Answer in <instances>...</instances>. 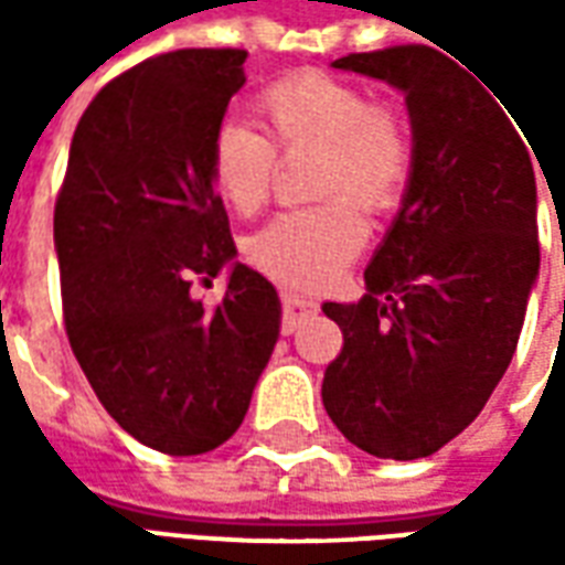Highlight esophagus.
<instances>
[{"mask_svg": "<svg viewBox=\"0 0 565 565\" xmlns=\"http://www.w3.org/2000/svg\"><path fill=\"white\" fill-rule=\"evenodd\" d=\"M284 299V332H294L296 323L311 315V311H318V302H311L306 296L294 294V290H281Z\"/></svg>", "mask_w": 565, "mask_h": 565, "instance_id": "esophagus-1", "label": "esophagus"}]
</instances>
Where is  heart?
I'll list each match as a JSON object with an SVG mask.
<instances>
[{
	"mask_svg": "<svg viewBox=\"0 0 565 565\" xmlns=\"http://www.w3.org/2000/svg\"><path fill=\"white\" fill-rule=\"evenodd\" d=\"M263 132L223 120L211 132L209 174L217 196L235 214L266 205L278 150H318V205L275 214L247 238V259L290 287H318L360 254L369 226L363 211L384 214L399 205L412 178V139L391 108L372 105L360 84L306 68L257 93ZM349 196L344 198L343 193Z\"/></svg>",
	"mask_w": 565,
	"mask_h": 565,
	"instance_id": "obj_1",
	"label": "heart"
}]
</instances>
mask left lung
<instances>
[{"label": "left lung", "mask_w": 565, "mask_h": 565, "mask_svg": "<svg viewBox=\"0 0 565 565\" xmlns=\"http://www.w3.org/2000/svg\"><path fill=\"white\" fill-rule=\"evenodd\" d=\"M332 68L403 93L412 178L363 299L323 302L344 344L320 396L351 445L420 460L481 415L514 356L539 278L533 162L509 108L426 44Z\"/></svg>", "instance_id": "1"}]
</instances>
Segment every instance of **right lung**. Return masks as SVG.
Here are the masks:
<instances>
[{"instance_id":"obj_1","label":"right lung","mask_w":565,"mask_h":565,"mask_svg":"<svg viewBox=\"0 0 565 565\" xmlns=\"http://www.w3.org/2000/svg\"><path fill=\"white\" fill-rule=\"evenodd\" d=\"M245 51L145 60L99 90L54 209L68 344L129 436L172 457L242 426L281 332V299L235 259L209 174L211 132L245 84ZM231 269L217 307L189 284Z\"/></svg>"}]
</instances>
